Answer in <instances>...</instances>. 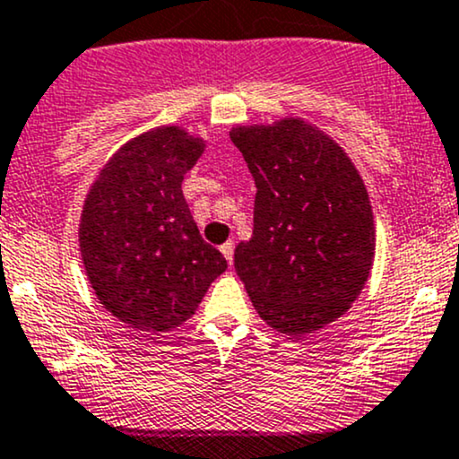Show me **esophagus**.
Instances as JSON below:
<instances>
[{
  "label": "esophagus",
  "mask_w": 459,
  "mask_h": 459,
  "mask_svg": "<svg viewBox=\"0 0 459 459\" xmlns=\"http://www.w3.org/2000/svg\"><path fill=\"white\" fill-rule=\"evenodd\" d=\"M221 254L225 255V260H228L230 267H231V263H234V243H231V240H228V243H225V245H221Z\"/></svg>",
  "instance_id": "esophagus-1"
}]
</instances>
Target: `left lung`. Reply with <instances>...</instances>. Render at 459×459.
I'll use <instances>...</instances> for the list:
<instances>
[{"instance_id":"1","label":"left lung","mask_w":459,"mask_h":459,"mask_svg":"<svg viewBox=\"0 0 459 459\" xmlns=\"http://www.w3.org/2000/svg\"><path fill=\"white\" fill-rule=\"evenodd\" d=\"M255 181L254 234L234 267L260 317L302 337L342 317L374 260L361 175L328 135L298 117L230 131Z\"/></svg>"}]
</instances>
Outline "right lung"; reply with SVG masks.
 Wrapping results in <instances>:
<instances>
[{"mask_svg": "<svg viewBox=\"0 0 459 459\" xmlns=\"http://www.w3.org/2000/svg\"><path fill=\"white\" fill-rule=\"evenodd\" d=\"M205 144L179 126L135 137L87 195L81 254L96 298L140 333H166L195 315L228 260L201 238L181 192Z\"/></svg>", "mask_w": 459, "mask_h": 459, "instance_id": "obj_1", "label": "right lung"}]
</instances>
